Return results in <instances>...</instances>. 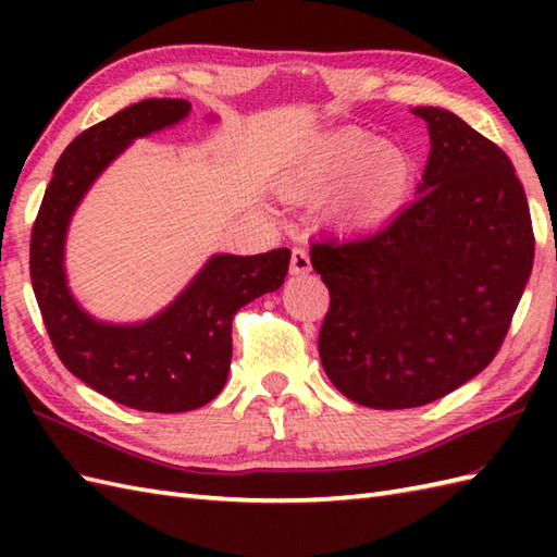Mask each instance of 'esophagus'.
I'll return each instance as SVG.
<instances>
[{"label": "esophagus", "instance_id": "esophagus-1", "mask_svg": "<svg viewBox=\"0 0 557 557\" xmlns=\"http://www.w3.org/2000/svg\"><path fill=\"white\" fill-rule=\"evenodd\" d=\"M289 270H292V275H306V272L311 270V258H309V253H306V248H301V246L292 248Z\"/></svg>", "mask_w": 557, "mask_h": 557}]
</instances>
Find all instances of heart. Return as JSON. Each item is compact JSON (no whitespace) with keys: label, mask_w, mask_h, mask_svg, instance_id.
<instances>
[{"label":"heart","mask_w":557,"mask_h":557,"mask_svg":"<svg viewBox=\"0 0 557 557\" xmlns=\"http://www.w3.org/2000/svg\"><path fill=\"white\" fill-rule=\"evenodd\" d=\"M347 184L337 200L335 215L347 227H371L387 220L405 203L411 186V164L395 148L349 128L325 138L311 152L292 164L282 180L289 198H318Z\"/></svg>","instance_id":"obj_1"}]
</instances>
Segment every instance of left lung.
Returning <instances> with one entry per match:
<instances>
[{
    "label": "left lung",
    "mask_w": 557,
    "mask_h": 557,
    "mask_svg": "<svg viewBox=\"0 0 557 557\" xmlns=\"http://www.w3.org/2000/svg\"><path fill=\"white\" fill-rule=\"evenodd\" d=\"M413 114L431 134L419 198L371 234L311 244L330 292L323 369L371 409L429 405L486 369L534 265L527 194L503 148L447 110Z\"/></svg>",
    "instance_id": "obj_1"
}]
</instances>
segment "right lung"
<instances>
[{
	"label": "right lung",
	"instance_id": "add662e5",
	"mask_svg": "<svg viewBox=\"0 0 557 557\" xmlns=\"http://www.w3.org/2000/svg\"><path fill=\"white\" fill-rule=\"evenodd\" d=\"M188 110L186 100H140L78 134L54 164L30 232V282L59 361L100 395L140 411H191L215 399L230 371L234 313L275 292L289 268V248L215 256L170 309L140 325L98 323L71 299L62 265L71 212L134 138Z\"/></svg>",
	"mask_w": 557,
	"mask_h": 557
}]
</instances>
